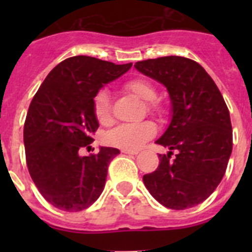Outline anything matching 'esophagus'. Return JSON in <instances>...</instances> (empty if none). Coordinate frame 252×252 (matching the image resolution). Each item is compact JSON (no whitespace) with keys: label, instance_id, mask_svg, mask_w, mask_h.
I'll use <instances>...</instances> for the list:
<instances>
[{"label":"esophagus","instance_id":"34e87169","mask_svg":"<svg viewBox=\"0 0 252 252\" xmlns=\"http://www.w3.org/2000/svg\"><path fill=\"white\" fill-rule=\"evenodd\" d=\"M122 153L127 154V155H136L137 151H135V150H122Z\"/></svg>","mask_w":252,"mask_h":252}]
</instances>
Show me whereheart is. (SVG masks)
<instances>
[{"instance_id":"b5f03b06","label":"heart","mask_w":252,"mask_h":252,"mask_svg":"<svg viewBox=\"0 0 252 252\" xmlns=\"http://www.w3.org/2000/svg\"><path fill=\"white\" fill-rule=\"evenodd\" d=\"M125 90L139 98L146 101V108L150 115L158 119H164L168 108L162 102L158 101V91L153 82L148 78H131L125 82ZM93 113L99 124L108 125L112 121V104L110 93L101 90L93 97ZM157 133V126L151 121H142L137 124H122L106 133V142L124 150H137L146 141L153 139Z\"/></svg>"}]
</instances>
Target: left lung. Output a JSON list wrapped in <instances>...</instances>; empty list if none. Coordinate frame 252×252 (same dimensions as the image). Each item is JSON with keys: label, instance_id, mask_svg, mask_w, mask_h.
Returning a JSON list of instances; mask_svg holds the SVG:
<instances>
[{"label": "left lung", "instance_id": "8db88e82", "mask_svg": "<svg viewBox=\"0 0 252 252\" xmlns=\"http://www.w3.org/2000/svg\"><path fill=\"white\" fill-rule=\"evenodd\" d=\"M135 68L164 84L173 106L168 130L157 140L170 151L160 154L159 166L144 175V184L166 208L197 206L217 188L232 153L226 102L203 66L188 58L141 60Z\"/></svg>", "mask_w": 252, "mask_h": 252}]
</instances>
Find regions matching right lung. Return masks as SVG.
<instances>
[{
	"label": "right lung",
	"mask_w": 252,
	"mask_h": 252,
	"mask_svg": "<svg viewBox=\"0 0 252 252\" xmlns=\"http://www.w3.org/2000/svg\"><path fill=\"white\" fill-rule=\"evenodd\" d=\"M131 66L86 55L68 58L49 73L31 101L24 125L26 164L39 192L57 208L83 211L101 195L107 169L120 151L101 148L90 157L78 151L90 145L98 128L94 94Z\"/></svg>",
	"instance_id": "1"
}]
</instances>
